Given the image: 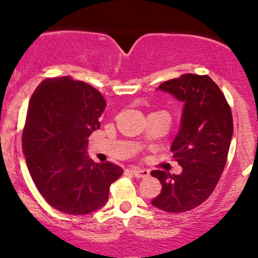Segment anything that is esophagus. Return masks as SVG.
<instances>
[{"label": "esophagus", "mask_w": 258, "mask_h": 258, "mask_svg": "<svg viewBox=\"0 0 258 258\" xmlns=\"http://www.w3.org/2000/svg\"><path fill=\"white\" fill-rule=\"evenodd\" d=\"M128 171L130 173H132L133 176L137 177V178H146V177L149 176V171L144 170V168H139V167H132L130 168Z\"/></svg>", "instance_id": "obj_1"}]
</instances>
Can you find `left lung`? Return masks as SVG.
I'll return each mask as SVG.
<instances>
[{"instance_id": "8db88e82", "label": "left lung", "mask_w": 258, "mask_h": 258, "mask_svg": "<svg viewBox=\"0 0 258 258\" xmlns=\"http://www.w3.org/2000/svg\"><path fill=\"white\" fill-rule=\"evenodd\" d=\"M159 88L184 103L180 130L171 146L183 171H153L162 189L152 205L178 214L203 204L217 185L232 141L233 116L224 94L207 75L184 74Z\"/></svg>"}]
</instances>
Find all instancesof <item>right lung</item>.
Returning a JSON list of instances; mask_svg holds the SVG:
<instances>
[{
    "mask_svg": "<svg viewBox=\"0 0 258 258\" xmlns=\"http://www.w3.org/2000/svg\"><path fill=\"white\" fill-rule=\"evenodd\" d=\"M105 105L98 90L70 76L43 80L29 103L22 139L26 165L44 200L64 214L87 215L104 206L110 184L123 172L86 153Z\"/></svg>",
    "mask_w": 258,
    "mask_h": 258,
    "instance_id": "add662e5",
    "label": "right lung"
}]
</instances>
